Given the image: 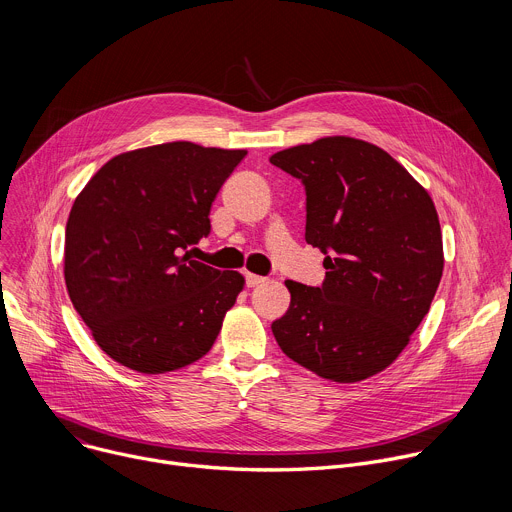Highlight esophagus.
I'll return each mask as SVG.
<instances>
[{"label":"esophagus","instance_id":"esophagus-1","mask_svg":"<svg viewBox=\"0 0 512 512\" xmlns=\"http://www.w3.org/2000/svg\"><path fill=\"white\" fill-rule=\"evenodd\" d=\"M265 281H267L265 277L255 275V273H247V275H245V283H247V287H257V285H261V283H265Z\"/></svg>","mask_w":512,"mask_h":512}]
</instances>
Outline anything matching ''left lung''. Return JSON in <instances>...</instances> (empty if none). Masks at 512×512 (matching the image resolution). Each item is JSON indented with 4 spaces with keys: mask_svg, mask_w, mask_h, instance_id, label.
Wrapping results in <instances>:
<instances>
[{
    "mask_svg": "<svg viewBox=\"0 0 512 512\" xmlns=\"http://www.w3.org/2000/svg\"><path fill=\"white\" fill-rule=\"evenodd\" d=\"M269 162L306 190V243L324 257L320 287L287 279L279 348L322 379H369L401 354L444 271L433 200L377 145L322 137Z\"/></svg>",
    "mask_w": 512,
    "mask_h": 512,
    "instance_id": "left-lung-1",
    "label": "left lung"
}]
</instances>
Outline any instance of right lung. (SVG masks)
Listing matches in <instances>:
<instances>
[{"instance_id":"right-lung-1","label":"right lung","mask_w":512,"mask_h":512,"mask_svg":"<svg viewBox=\"0 0 512 512\" xmlns=\"http://www.w3.org/2000/svg\"><path fill=\"white\" fill-rule=\"evenodd\" d=\"M245 150L172 141L109 160L70 208L64 281L95 342L123 367L160 375L202 358L243 275L194 261L210 206Z\"/></svg>"}]
</instances>
